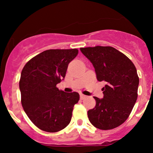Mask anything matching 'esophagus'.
Returning <instances> with one entry per match:
<instances>
[{
	"mask_svg": "<svg viewBox=\"0 0 153 153\" xmlns=\"http://www.w3.org/2000/svg\"><path fill=\"white\" fill-rule=\"evenodd\" d=\"M85 97H86V96H85V95H83V94H80V99H81V100H83Z\"/></svg>",
	"mask_w": 153,
	"mask_h": 153,
	"instance_id": "34e87169",
	"label": "esophagus"
}]
</instances>
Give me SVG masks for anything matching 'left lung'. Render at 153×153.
Wrapping results in <instances>:
<instances>
[{
    "label": "left lung",
    "instance_id": "obj_1",
    "mask_svg": "<svg viewBox=\"0 0 153 153\" xmlns=\"http://www.w3.org/2000/svg\"><path fill=\"white\" fill-rule=\"evenodd\" d=\"M92 63L99 81H105L103 99L94 97L95 108L88 111L90 122L103 130L123 124L137 99L139 78L136 68L125 54L112 47L80 48Z\"/></svg>",
    "mask_w": 153,
    "mask_h": 153
}]
</instances>
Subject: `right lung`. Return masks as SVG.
Here are the masks:
<instances>
[{"mask_svg":"<svg viewBox=\"0 0 153 153\" xmlns=\"http://www.w3.org/2000/svg\"><path fill=\"white\" fill-rule=\"evenodd\" d=\"M78 50H49L30 59L23 68L19 81L22 104L29 119L48 132L62 130L70 124L80 96L56 87L64 80L68 64Z\"/></svg>","mask_w":153,"mask_h":153,"instance_id":"right-lung-1","label":"right lung"}]
</instances>
